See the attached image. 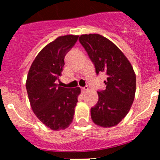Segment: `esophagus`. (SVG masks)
I'll return each mask as SVG.
<instances>
[{"mask_svg":"<svg viewBox=\"0 0 160 160\" xmlns=\"http://www.w3.org/2000/svg\"><path fill=\"white\" fill-rule=\"evenodd\" d=\"M87 90H88V87H87V86H86V87L82 88V93H85L86 91H87Z\"/></svg>","mask_w":160,"mask_h":160,"instance_id":"34e87169","label":"esophagus"}]
</instances>
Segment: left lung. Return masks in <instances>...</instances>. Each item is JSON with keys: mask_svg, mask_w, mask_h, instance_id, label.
<instances>
[{"mask_svg": "<svg viewBox=\"0 0 160 160\" xmlns=\"http://www.w3.org/2000/svg\"><path fill=\"white\" fill-rule=\"evenodd\" d=\"M94 65L96 74L104 72L106 90L98 91V101L91 107L93 122L111 128L128 114L135 98L136 77L131 63L113 42L99 34H85L79 38Z\"/></svg>", "mask_w": 160, "mask_h": 160, "instance_id": "left-lung-1", "label": "left lung"}]
</instances>
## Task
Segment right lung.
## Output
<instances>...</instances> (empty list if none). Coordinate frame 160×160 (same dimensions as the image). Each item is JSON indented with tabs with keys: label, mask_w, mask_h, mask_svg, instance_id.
Listing matches in <instances>:
<instances>
[{
	"label": "right lung",
	"mask_w": 160,
	"mask_h": 160,
	"mask_svg": "<svg viewBox=\"0 0 160 160\" xmlns=\"http://www.w3.org/2000/svg\"><path fill=\"white\" fill-rule=\"evenodd\" d=\"M78 36L66 35L48 44L30 66L26 90L31 107L38 118L53 131L66 129L73 121L79 87L66 88L57 84L65 65L66 54Z\"/></svg>",
	"instance_id": "right-lung-1"
}]
</instances>
